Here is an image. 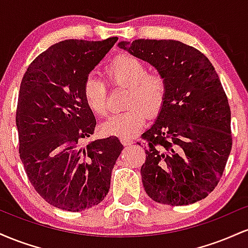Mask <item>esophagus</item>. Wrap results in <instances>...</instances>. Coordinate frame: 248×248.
Masks as SVG:
<instances>
[{
    "instance_id": "esophagus-1",
    "label": "esophagus",
    "mask_w": 248,
    "mask_h": 248,
    "mask_svg": "<svg viewBox=\"0 0 248 248\" xmlns=\"http://www.w3.org/2000/svg\"><path fill=\"white\" fill-rule=\"evenodd\" d=\"M121 142L124 144V146H130V144L134 143V140L129 138H121Z\"/></svg>"
}]
</instances>
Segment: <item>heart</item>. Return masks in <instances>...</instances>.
Returning a JSON list of instances; mask_svg holds the SVG:
<instances>
[{
  "mask_svg": "<svg viewBox=\"0 0 248 248\" xmlns=\"http://www.w3.org/2000/svg\"><path fill=\"white\" fill-rule=\"evenodd\" d=\"M105 73L112 86L127 88L124 107L128 108L108 119L102 128L112 135L132 139L146 122V113L153 116L161 110L167 96L166 78L160 72L148 71L147 65L133 56L116 57ZM82 94L94 114H107V86L102 79L88 76Z\"/></svg>",
  "mask_w": 248,
  "mask_h": 248,
  "instance_id": "obj_1",
  "label": "heart"
}]
</instances>
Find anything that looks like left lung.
<instances>
[{
	"label": "left lung",
	"instance_id": "left-lung-1",
	"mask_svg": "<svg viewBox=\"0 0 248 248\" xmlns=\"http://www.w3.org/2000/svg\"><path fill=\"white\" fill-rule=\"evenodd\" d=\"M118 45L152 64L167 80L160 114L142 135L147 195L172 206L204 199L217 186L232 149L231 109L215 67L204 53L178 41Z\"/></svg>",
	"mask_w": 248,
	"mask_h": 248
}]
</instances>
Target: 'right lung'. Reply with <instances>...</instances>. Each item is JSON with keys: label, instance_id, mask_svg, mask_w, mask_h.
Wrapping results in <instances>:
<instances>
[{"label": "right lung", "instance_id": "1", "mask_svg": "<svg viewBox=\"0 0 248 248\" xmlns=\"http://www.w3.org/2000/svg\"><path fill=\"white\" fill-rule=\"evenodd\" d=\"M116 41L57 43L35 58L22 79L16 110L19 157L31 186L58 209H90L109 190L124 146L116 136L82 146L96 124L82 86Z\"/></svg>", "mask_w": 248, "mask_h": 248}]
</instances>
